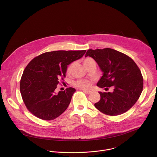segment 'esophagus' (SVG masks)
I'll list each match as a JSON object with an SVG mask.
<instances>
[{
	"instance_id": "obj_1",
	"label": "esophagus",
	"mask_w": 157,
	"mask_h": 157,
	"mask_svg": "<svg viewBox=\"0 0 157 157\" xmlns=\"http://www.w3.org/2000/svg\"><path fill=\"white\" fill-rule=\"evenodd\" d=\"M84 93H87V94H90V93H91V91H88V90H86V89H83L82 90Z\"/></svg>"
}]
</instances>
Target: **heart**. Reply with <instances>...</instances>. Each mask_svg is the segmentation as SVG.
Segmentation results:
<instances>
[{"label":"heart","mask_w":157,"mask_h":157,"mask_svg":"<svg viewBox=\"0 0 157 157\" xmlns=\"http://www.w3.org/2000/svg\"><path fill=\"white\" fill-rule=\"evenodd\" d=\"M91 58H87L86 59H85L84 61H87V60H89ZM72 66H73V64H71L68 68V72L70 73L71 70V68H72ZM91 81H89V80H79V81H78L75 82V86L80 89H89V87H91Z\"/></svg>","instance_id":"b5f03b06"}]
</instances>
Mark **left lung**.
Instances as JSON below:
<instances>
[{
    "mask_svg": "<svg viewBox=\"0 0 157 157\" xmlns=\"http://www.w3.org/2000/svg\"><path fill=\"white\" fill-rule=\"evenodd\" d=\"M93 58L103 75L97 86H114L113 93L99 92L101 99L94 104L103 114L118 116L129 110L139 99L144 86L141 71L134 61L114 49L88 50L85 57Z\"/></svg>",
    "mask_w": 157,
    "mask_h": 157,
    "instance_id": "obj_1",
    "label": "left lung"
}]
</instances>
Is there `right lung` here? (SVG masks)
Returning a JSON list of instances; mask_svg holds the SVG:
<instances>
[{"label":"right lung","mask_w":157,"mask_h":157,"mask_svg":"<svg viewBox=\"0 0 157 157\" xmlns=\"http://www.w3.org/2000/svg\"><path fill=\"white\" fill-rule=\"evenodd\" d=\"M86 50L54 51L34 58L21 76L20 90L27 109L43 120L57 118L68 108L76 89L55 93L59 79L66 76L68 65L80 59Z\"/></svg>","instance_id":"obj_1"}]
</instances>
